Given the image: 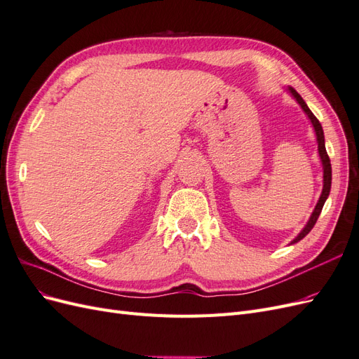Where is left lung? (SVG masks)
I'll use <instances>...</instances> for the list:
<instances>
[{
  "label": "left lung",
  "instance_id": "8db88e82",
  "mask_svg": "<svg viewBox=\"0 0 359 359\" xmlns=\"http://www.w3.org/2000/svg\"><path fill=\"white\" fill-rule=\"evenodd\" d=\"M289 93L293 95V99H295L298 103H299V106L302 107V111L307 114V116L310 118V121H311V124H313V128H314V132H316V140H318V149H319V157H320V160H322V166H323V189H322V194H320V198H319V201H318V205H316V208H314V211H313V214L310 215V220H309V223L304 226V229L299 232V235L295 238V240H293L290 244H295V243H298V241H301L304 236H306L311 229H313V226L316 224V222H318V219H319V215H320V211H322V208H323V203H325V201L328 199V196H330V190H331V180H332V173H331V163H330V157H328V153H327V148H325V136H323V130H322V126H320V123H319V119L313 115V112L309 109V106L306 104V102L302 100V97L292 88V86H289Z\"/></svg>",
  "mask_w": 359,
  "mask_h": 359
}]
</instances>
